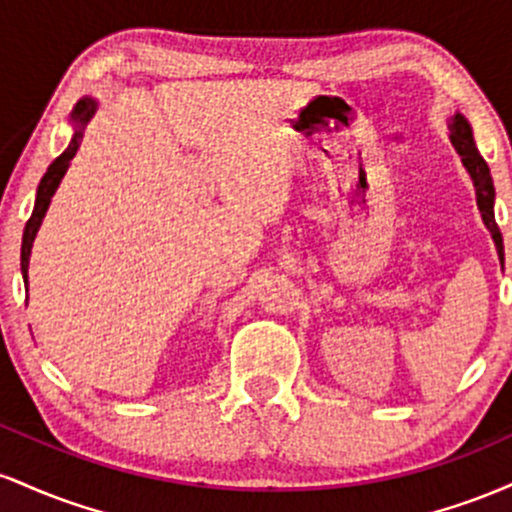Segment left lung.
<instances>
[{"label":"left lung","instance_id":"1","mask_svg":"<svg viewBox=\"0 0 512 512\" xmlns=\"http://www.w3.org/2000/svg\"><path fill=\"white\" fill-rule=\"evenodd\" d=\"M450 142L455 146L457 154H460L464 168H467L469 178L474 182L481 219H484L486 228L491 231V238L493 243H496L498 257H501V264H503V236L501 231H498L496 216H493V199H496V190H493L491 170L486 166L484 158H481L477 144H474L472 127H469V122L464 120V115L460 113H455V117H452L450 122Z\"/></svg>","mask_w":512,"mask_h":512}]
</instances>
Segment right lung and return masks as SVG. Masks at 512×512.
I'll return each instance as SVG.
<instances>
[{
    "instance_id": "obj_1",
    "label": "right lung",
    "mask_w": 512,
    "mask_h": 512,
    "mask_svg": "<svg viewBox=\"0 0 512 512\" xmlns=\"http://www.w3.org/2000/svg\"><path fill=\"white\" fill-rule=\"evenodd\" d=\"M93 113H96V101H93V98H81V101L74 105L72 120L76 122V132L72 137V144L64 149L62 156H57L55 161L50 163L48 173L43 175V180H40V185H38L33 214L26 223V231H23V243H21V274H23V284L26 286H28V260H31V248H33L35 233H38L40 223H43V219H45V211H48V207H50L52 195H55V190L60 187L64 173H67L69 161H72V158L76 156V151H79L81 139H84V127H86V122L93 117Z\"/></svg>"
}]
</instances>
